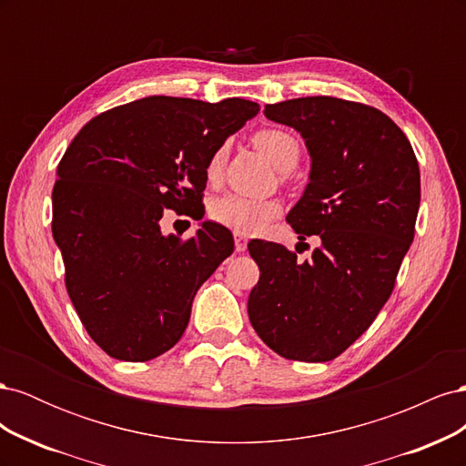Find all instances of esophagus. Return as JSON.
Returning a JSON list of instances; mask_svg holds the SVG:
<instances>
[{"label":"esophagus","mask_w":466,"mask_h":466,"mask_svg":"<svg viewBox=\"0 0 466 466\" xmlns=\"http://www.w3.org/2000/svg\"><path fill=\"white\" fill-rule=\"evenodd\" d=\"M233 238H235V250L237 252H245L248 238L245 235H241V233H233Z\"/></svg>","instance_id":"esophagus-1"}]
</instances>
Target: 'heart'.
<instances>
[{
  "label": "heart",
  "instance_id": "obj_1",
  "mask_svg": "<svg viewBox=\"0 0 466 466\" xmlns=\"http://www.w3.org/2000/svg\"><path fill=\"white\" fill-rule=\"evenodd\" d=\"M255 146L272 159L278 168H291L299 161V142L298 137L281 128H262L252 136ZM229 155V144H219L206 163L208 180L216 182L221 178L225 161ZM281 211L276 200L247 198L243 194H225L221 198L209 204V218L235 233L252 235L264 229L268 221H272Z\"/></svg>",
  "mask_w": 466,
  "mask_h": 466
}]
</instances>
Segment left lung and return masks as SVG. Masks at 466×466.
Wrapping results in <instances>:
<instances>
[{"mask_svg": "<svg viewBox=\"0 0 466 466\" xmlns=\"http://www.w3.org/2000/svg\"><path fill=\"white\" fill-rule=\"evenodd\" d=\"M264 115L305 137L311 177L286 219L301 241L317 235L320 245L299 260L278 243H248L260 268L248 319L281 358L330 361L394 289L416 229L418 159L399 126L370 105L301 96L266 105Z\"/></svg>", "mask_w": 466, "mask_h": 466, "instance_id": "1", "label": "left lung"}]
</instances>
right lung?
Returning <instances> with one entry per match:
<instances>
[{
	"label": "right lung",
	"instance_id": "1",
	"mask_svg": "<svg viewBox=\"0 0 466 466\" xmlns=\"http://www.w3.org/2000/svg\"><path fill=\"white\" fill-rule=\"evenodd\" d=\"M257 103L147 96L91 118L66 149L52 188V233L66 289L110 358L147 361L187 330L192 299L233 252V235L204 221L163 237L165 209L202 219L206 163L257 115Z\"/></svg>",
	"mask_w": 466,
	"mask_h": 466
}]
</instances>
